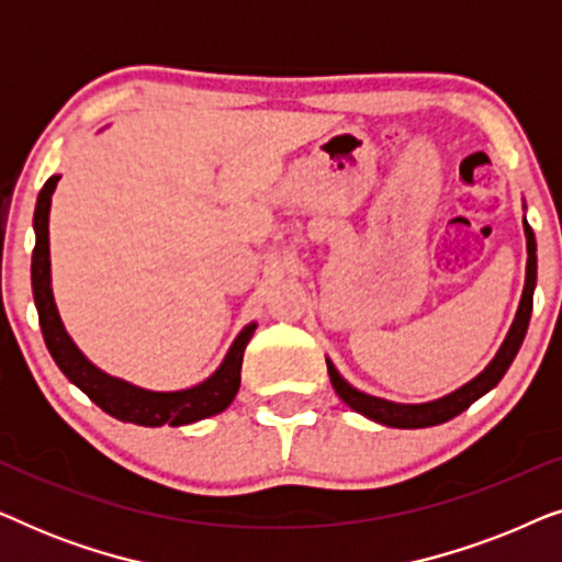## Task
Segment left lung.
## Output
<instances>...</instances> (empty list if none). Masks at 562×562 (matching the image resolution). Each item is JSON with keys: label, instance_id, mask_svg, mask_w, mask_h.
<instances>
[{"label": "left lung", "instance_id": "1", "mask_svg": "<svg viewBox=\"0 0 562 562\" xmlns=\"http://www.w3.org/2000/svg\"><path fill=\"white\" fill-rule=\"evenodd\" d=\"M525 235H527V256H529L527 258L525 294H521L517 317H514L509 335H506L504 345L498 348L496 358L486 366V371L475 375L473 381H468L465 386L452 391V394L437 398V402L396 404V402H386V398H379V396H368V394H363V391L352 389L350 383L345 381L340 373H337V368L327 360V373H329V381H333V389L337 391V396H340L342 402L350 406V409L360 412L368 419L379 422V425L419 429V427L442 425V422L458 417V414L465 412L468 406L475 402V398L488 394V391L504 379V373L509 371L512 360L517 358L521 340H525L527 327H529V314H532V294H535V281H537V243H535L532 227L527 225V220H525Z\"/></svg>", "mask_w": 562, "mask_h": 562}]
</instances>
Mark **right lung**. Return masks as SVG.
Returning <instances> with one entry per match:
<instances>
[{
	"label": "right lung",
	"instance_id": "right-lung-1",
	"mask_svg": "<svg viewBox=\"0 0 562 562\" xmlns=\"http://www.w3.org/2000/svg\"><path fill=\"white\" fill-rule=\"evenodd\" d=\"M60 176H50L45 187L37 194L35 204V250H33V296L37 306V319H41L43 340L48 345L53 360L64 371L71 383H76L99 409L112 414L120 422H133L143 427H181L191 422L206 419L212 414L225 412L240 389V368L245 345L250 342L256 325H248L237 335L233 348L222 360V366L210 379L199 386L183 391H148L133 383L114 379L99 371L94 363L83 358V352L76 348L71 337L64 329V322L58 317L56 302L50 291V248H48V214L50 196L56 191Z\"/></svg>",
	"mask_w": 562,
	"mask_h": 562
}]
</instances>
